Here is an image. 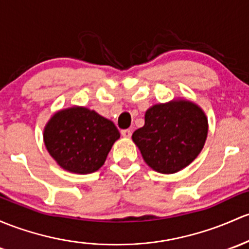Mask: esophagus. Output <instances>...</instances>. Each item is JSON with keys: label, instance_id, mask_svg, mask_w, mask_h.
<instances>
[{"label": "esophagus", "instance_id": "1", "mask_svg": "<svg viewBox=\"0 0 249 249\" xmlns=\"http://www.w3.org/2000/svg\"><path fill=\"white\" fill-rule=\"evenodd\" d=\"M121 135L124 136V138H130V136H132V130L130 129L121 130Z\"/></svg>", "mask_w": 249, "mask_h": 249}]
</instances>
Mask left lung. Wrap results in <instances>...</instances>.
Listing matches in <instances>:
<instances>
[{"label": "left lung", "mask_w": 249, "mask_h": 249, "mask_svg": "<svg viewBox=\"0 0 249 249\" xmlns=\"http://www.w3.org/2000/svg\"><path fill=\"white\" fill-rule=\"evenodd\" d=\"M207 135L204 111L194 102L173 100L147 109L145 125L136 129L132 139L149 167L171 175L196 159Z\"/></svg>", "instance_id": "left-lung-1"}]
</instances>
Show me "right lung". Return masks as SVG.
I'll use <instances>...</instances> for the list:
<instances>
[{
	"instance_id": "obj_1",
	"label": "right lung",
	"mask_w": 249,
	"mask_h": 249,
	"mask_svg": "<svg viewBox=\"0 0 249 249\" xmlns=\"http://www.w3.org/2000/svg\"><path fill=\"white\" fill-rule=\"evenodd\" d=\"M120 138L110 120L84 107L57 111L44 129V142L51 157L64 170L87 175L102 167Z\"/></svg>"
}]
</instances>
